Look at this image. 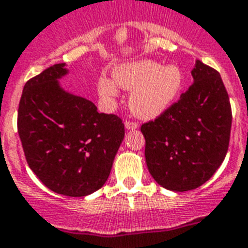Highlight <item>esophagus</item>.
<instances>
[{
	"mask_svg": "<svg viewBox=\"0 0 248 248\" xmlns=\"http://www.w3.org/2000/svg\"><path fill=\"white\" fill-rule=\"evenodd\" d=\"M124 127L127 128V130H135V128L139 127V124L134 122V121H126L124 122Z\"/></svg>",
	"mask_w": 248,
	"mask_h": 248,
	"instance_id": "1",
	"label": "esophagus"
}]
</instances>
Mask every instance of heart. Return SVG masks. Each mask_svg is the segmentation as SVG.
Instances as JSON below:
<instances>
[{"mask_svg": "<svg viewBox=\"0 0 248 248\" xmlns=\"http://www.w3.org/2000/svg\"><path fill=\"white\" fill-rule=\"evenodd\" d=\"M113 80L102 76L98 80V92L104 99L118 95V87L130 90V108L138 117L152 120L170 108L180 95L185 76L178 66L150 60L130 62L114 68Z\"/></svg>", "mask_w": 248, "mask_h": 248, "instance_id": "1", "label": "heart"}]
</instances>
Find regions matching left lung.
I'll return each instance as SVG.
<instances>
[{"label": "left lung", "mask_w": 248, "mask_h": 248, "mask_svg": "<svg viewBox=\"0 0 248 248\" xmlns=\"http://www.w3.org/2000/svg\"><path fill=\"white\" fill-rule=\"evenodd\" d=\"M180 99L141 126L145 159L167 190L190 191L217 172L228 152L232 108L219 72L197 60Z\"/></svg>", "instance_id": "left-lung-1"}]
</instances>
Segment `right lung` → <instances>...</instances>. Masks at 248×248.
I'll return each mask as SVG.
<instances>
[{
  "label": "right lung",
  "mask_w": 248,
  "mask_h": 248,
  "mask_svg": "<svg viewBox=\"0 0 248 248\" xmlns=\"http://www.w3.org/2000/svg\"><path fill=\"white\" fill-rule=\"evenodd\" d=\"M65 66L53 65L26 81L17 132L28 166L43 185L82 197L106 183L124 126L116 114L99 113L90 100L62 89Z\"/></svg>",
  "instance_id": "1"
}]
</instances>
